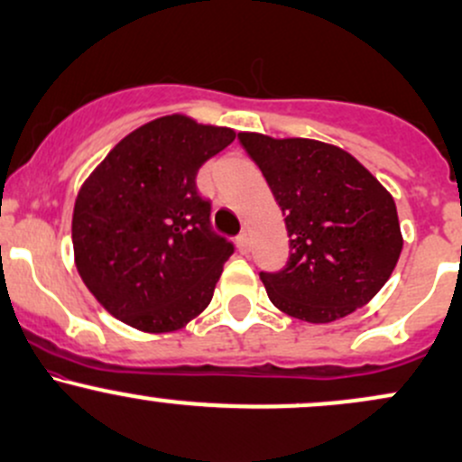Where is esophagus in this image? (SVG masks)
Masks as SVG:
<instances>
[{
	"mask_svg": "<svg viewBox=\"0 0 462 462\" xmlns=\"http://www.w3.org/2000/svg\"><path fill=\"white\" fill-rule=\"evenodd\" d=\"M236 247H238V252H241V254H247V249H249L247 232H243V235L236 236Z\"/></svg>",
	"mask_w": 462,
	"mask_h": 462,
	"instance_id": "esophagus-1",
	"label": "esophagus"
}]
</instances>
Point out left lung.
Listing matches in <instances>:
<instances>
[{"mask_svg":"<svg viewBox=\"0 0 462 462\" xmlns=\"http://www.w3.org/2000/svg\"><path fill=\"white\" fill-rule=\"evenodd\" d=\"M238 141L261 167L289 232V264L261 273L272 304L309 323L367 304L404 247L393 195L332 143L261 132H238Z\"/></svg>","mask_w":462,"mask_h":462,"instance_id":"8db88e82","label":"left lung"}]
</instances>
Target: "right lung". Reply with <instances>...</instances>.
I'll return each instance as SVG.
<instances>
[{
  "mask_svg": "<svg viewBox=\"0 0 462 462\" xmlns=\"http://www.w3.org/2000/svg\"><path fill=\"white\" fill-rule=\"evenodd\" d=\"M236 132L189 115L124 136L78 190L76 269L110 315L141 332H176L206 310L235 247L210 232L195 178Z\"/></svg>",
  "mask_w": 462,
  "mask_h": 462,
  "instance_id": "add662e5",
  "label": "right lung"
}]
</instances>
